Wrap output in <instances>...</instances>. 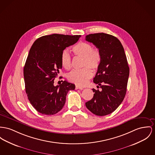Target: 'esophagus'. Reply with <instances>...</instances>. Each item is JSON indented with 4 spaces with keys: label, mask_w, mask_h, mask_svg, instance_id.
<instances>
[{
    "label": "esophagus",
    "mask_w": 155,
    "mask_h": 155,
    "mask_svg": "<svg viewBox=\"0 0 155 155\" xmlns=\"http://www.w3.org/2000/svg\"><path fill=\"white\" fill-rule=\"evenodd\" d=\"M84 88L83 87H81V86H78V85H76V86H75V89H81V90H82Z\"/></svg>",
    "instance_id": "34e87169"
}]
</instances>
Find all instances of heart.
<instances>
[{"instance_id":"obj_1","label":"heart","mask_w":155,"mask_h":155,"mask_svg":"<svg viewBox=\"0 0 155 155\" xmlns=\"http://www.w3.org/2000/svg\"><path fill=\"white\" fill-rule=\"evenodd\" d=\"M72 51L76 56L83 59V67L88 65L94 71L99 68L102 62L101 52L98 49L93 48L90 43L84 41L79 42L73 46ZM61 63L62 66L66 70H69L71 68V57L67 50L62 52ZM88 67L79 70H73L69 73L67 77L69 81L80 86L86 84L93 76L90 67Z\"/></svg>"}]
</instances>
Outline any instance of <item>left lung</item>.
Here are the masks:
<instances>
[{
	"mask_svg": "<svg viewBox=\"0 0 155 155\" xmlns=\"http://www.w3.org/2000/svg\"><path fill=\"white\" fill-rule=\"evenodd\" d=\"M85 39L102 54V62L93 78L101 90L93 89V98L85 104L93 114L105 116L114 112L124 101L129 75L128 63L121 42L114 36L98 33L86 36Z\"/></svg>",
	"mask_w": 155,
	"mask_h": 155,
	"instance_id": "8db88e82",
	"label": "left lung"
}]
</instances>
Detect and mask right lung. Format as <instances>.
Returning <instances> with one entry per match:
<instances>
[{
	"label": "right lung",
	"mask_w": 155,
	"mask_h": 155,
	"mask_svg": "<svg viewBox=\"0 0 155 155\" xmlns=\"http://www.w3.org/2000/svg\"><path fill=\"white\" fill-rule=\"evenodd\" d=\"M81 36L52 34L41 36L32 45L23 76L28 99L38 112L57 114L64 106L68 92L75 89L74 84L66 81L54 86V80L62 69V52Z\"/></svg>",
	"instance_id": "1"
}]
</instances>
